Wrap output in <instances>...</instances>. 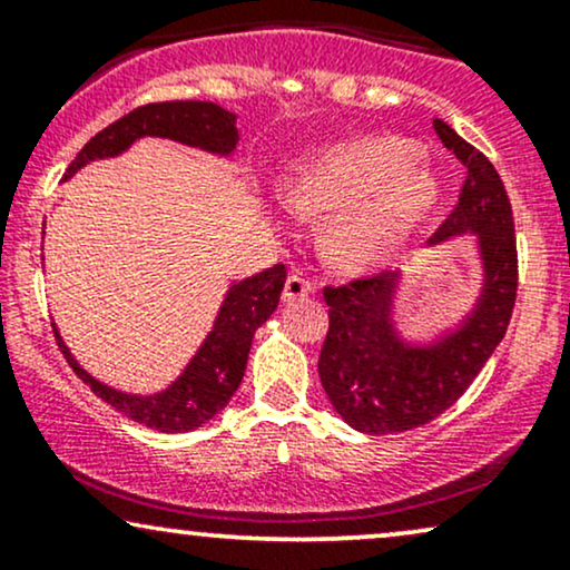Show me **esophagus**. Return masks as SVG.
<instances>
[{
  "mask_svg": "<svg viewBox=\"0 0 570 570\" xmlns=\"http://www.w3.org/2000/svg\"><path fill=\"white\" fill-rule=\"evenodd\" d=\"M311 292H313L311 281H305L303 276H297V273H294V276L286 278L284 294H281V299H284V303H294V299H303Z\"/></svg>",
  "mask_w": 570,
  "mask_h": 570,
  "instance_id": "1",
  "label": "esophagus"
}]
</instances>
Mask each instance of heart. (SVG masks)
Returning a JSON list of instances; mask_svg holds the SVG:
<instances>
[{
    "label": "heart",
    "mask_w": 570,
    "mask_h": 570,
    "mask_svg": "<svg viewBox=\"0 0 570 570\" xmlns=\"http://www.w3.org/2000/svg\"><path fill=\"white\" fill-rule=\"evenodd\" d=\"M440 179L396 139L340 144L303 163L286 185L292 212L332 214L324 252L345 271L383 265L434 212Z\"/></svg>",
    "instance_id": "heart-1"
}]
</instances>
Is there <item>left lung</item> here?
<instances>
[{
	"label": "left lung",
	"instance_id": "left-lung-1",
	"mask_svg": "<svg viewBox=\"0 0 570 570\" xmlns=\"http://www.w3.org/2000/svg\"><path fill=\"white\" fill-rule=\"evenodd\" d=\"M434 130L466 166V181L429 246L472 235L480 292L453 326L415 340L396 322L404 271L326 286L330 332L318 356V377L337 415L364 434H396L442 415L480 375L512 318L517 244L507 189L493 163L448 122L434 120Z\"/></svg>",
	"mask_w": 570,
	"mask_h": 570
}]
</instances>
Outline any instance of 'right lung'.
Here are the masks:
<instances>
[{
  "instance_id": "1",
  "label": "right lung",
  "mask_w": 570,
  "mask_h": 570,
  "mask_svg": "<svg viewBox=\"0 0 570 570\" xmlns=\"http://www.w3.org/2000/svg\"><path fill=\"white\" fill-rule=\"evenodd\" d=\"M144 136L171 139L185 144V147L219 155V158H230L235 144H238V117L212 101L147 104V107L120 117L85 144L63 174V181L71 179L88 163L128 153L130 144L144 139ZM284 281V265H273L248 278L233 281L198 351L193 353L179 377H174L166 389L155 391V394H128V391L98 381L71 356L69 345L56 330L58 348L63 351L69 367L80 375V381L130 421L155 431H166V434L193 431L225 410V404L238 391L240 381H244L254 332L278 307Z\"/></svg>"
}]
</instances>
